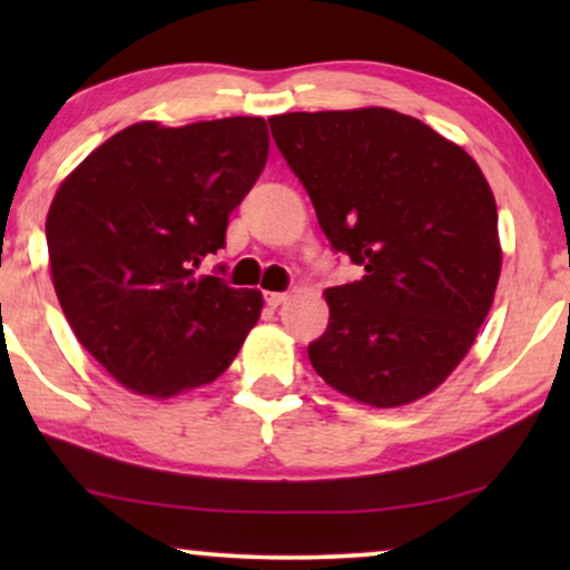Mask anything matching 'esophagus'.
<instances>
[{
    "label": "esophagus",
    "mask_w": 570,
    "mask_h": 570,
    "mask_svg": "<svg viewBox=\"0 0 570 570\" xmlns=\"http://www.w3.org/2000/svg\"><path fill=\"white\" fill-rule=\"evenodd\" d=\"M264 301H267L269 308H277L287 301V293H264Z\"/></svg>",
    "instance_id": "esophagus-1"
}]
</instances>
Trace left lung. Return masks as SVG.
I'll use <instances>...</instances> for the list:
<instances>
[{
  "label": "left lung",
  "mask_w": 570,
  "mask_h": 570,
  "mask_svg": "<svg viewBox=\"0 0 570 570\" xmlns=\"http://www.w3.org/2000/svg\"><path fill=\"white\" fill-rule=\"evenodd\" d=\"M269 127L332 248L363 269L324 293L330 326L308 345L314 371L371 407L431 394L472 347L501 275L480 166L389 108L283 114Z\"/></svg>",
  "instance_id": "left-lung-1"
}]
</instances>
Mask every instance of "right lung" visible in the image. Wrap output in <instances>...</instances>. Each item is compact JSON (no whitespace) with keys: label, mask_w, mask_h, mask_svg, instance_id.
Here are the masks:
<instances>
[{"label":"right lung","mask_w":570,"mask_h":570,"mask_svg":"<svg viewBox=\"0 0 570 570\" xmlns=\"http://www.w3.org/2000/svg\"><path fill=\"white\" fill-rule=\"evenodd\" d=\"M267 153L259 116L139 121L59 186L46 217L53 291L80 345L131 392L166 400L209 384L259 318V291L197 267L225 246Z\"/></svg>","instance_id":"right-lung-1"}]
</instances>
